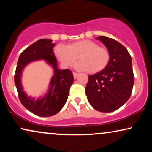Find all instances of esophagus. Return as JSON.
<instances>
[{"label":"esophagus","mask_w":152,"mask_h":152,"mask_svg":"<svg viewBox=\"0 0 152 152\" xmlns=\"http://www.w3.org/2000/svg\"><path fill=\"white\" fill-rule=\"evenodd\" d=\"M78 75V73H77V72H73V77L75 79L77 78V77Z\"/></svg>","instance_id":"1"}]
</instances>
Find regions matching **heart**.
Wrapping results in <instances>:
<instances>
[{
  "mask_svg": "<svg viewBox=\"0 0 152 152\" xmlns=\"http://www.w3.org/2000/svg\"><path fill=\"white\" fill-rule=\"evenodd\" d=\"M55 54L64 66L73 65L79 57L80 61L75 66L76 69L92 74L104 69L110 60V53L107 48L99 47L96 42L88 39L76 41L68 46L58 45Z\"/></svg>",
  "mask_w": 152,
  "mask_h": 152,
  "instance_id": "heart-1",
  "label": "heart"
}]
</instances>
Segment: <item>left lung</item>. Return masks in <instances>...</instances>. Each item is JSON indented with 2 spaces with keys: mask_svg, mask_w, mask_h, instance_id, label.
Returning <instances> with one entry per match:
<instances>
[{
  "mask_svg": "<svg viewBox=\"0 0 152 152\" xmlns=\"http://www.w3.org/2000/svg\"><path fill=\"white\" fill-rule=\"evenodd\" d=\"M96 39L109 50L110 60L104 69L88 76L86 94L93 109L109 113L121 107L132 94L134 82L132 57L115 39L104 36Z\"/></svg>",
  "mask_w": 152,
  "mask_h": 152,
  "instance_id": "left-lung-1",
  "label": "left lung"
}]
</instances>
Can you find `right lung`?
Returning a JSON list of instances; mask_svg holds the SVG:
<instances>
[{
  "instance_id": "1",
  "label": "right lung",
  "mask_w": 152,
  "mask_h": 152,
  "mask_svg": "<svg viewBox=\"0 0 152 152\" xmlns=\"http://www.w3.org/2000/svg\"><path fill=\"white\" fill-rule=\"evenodd\" d=\"M55 43L51 39H42L36 41L22 52L18 59L14 82L20 102L29 111L41 117H50L57 114L67 101L70 87L74 81L69 69L58 68L57 58L53 52ZM44 61L51 66L53 75L49 88L43 96L36 99L28 96L23 90L21 78L26 66L34 61Z\"/></svg>"
}]
</instances>
